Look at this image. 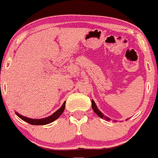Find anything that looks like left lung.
I'll list each match as a JSON object with an SVG mask.
<instances>
[{
  "mask_svg": "<svg viewBox=\"0 0 158 158\" xmlns=\"http://www.w3.org/2000/svg\"><path fill=\"white\" fill-rule=\"evenodd\" d=\"M92 108H93V110H94V113H95L97 115H99V116H100V118H105V119L106 120V121H110V120H111L110 118H109V117H107V116H106V115H104V114H103V113H102L100 111V110H99V109L97 108V105H96L95 102H94V100H92ZM114 121L116 122V121H115V120H114Z\"/></svg>",
  "mask_w": 158,
  "mask_h": 158,
  "instance_id": "obj_1",
  "label": "left lung"
}]
</instances>
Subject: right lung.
Wrapping results in <instances>:
<instances>
[{
    "instance_id": "add662e5",
    "label": "right lung",
    "mask_w": 158,
    "mask_h": 158,
    "mask_svg": "<svg viewBox=\"0 0 158 158\" xmlns=\"http://www.w3.org/2000/svg\"><path fill=\"white\" fill-rule=\"evenodd\" d=\"M64 108H65V102H64V103L62 104V106H61L60 107L56 112H55L53 114H52L51 115H49V116L45 117V118H28V117L23 116V115H20L19 113H17V112H15V113L17 116L21 118V119L27 122V123H30L31 125L41 126V125L49 124V123H52V122H54L55 120H56L60 115L62 114V113L64 110Z\"/></svg>"
}]
</instances>
